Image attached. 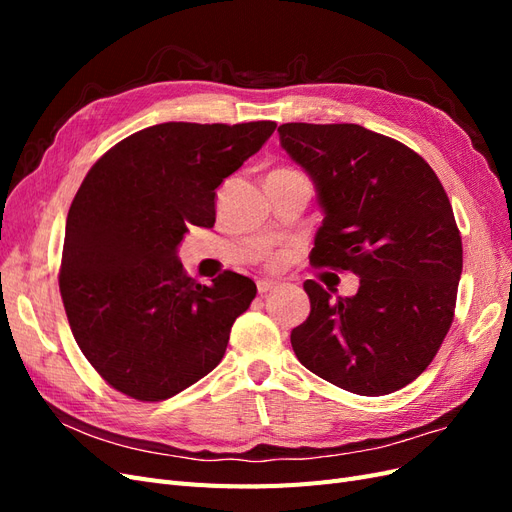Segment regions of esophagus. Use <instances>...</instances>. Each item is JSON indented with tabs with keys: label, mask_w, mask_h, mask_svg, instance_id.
I'll use <instances>...</instances> for the list:
<instances>
[{
	"label": "esophagus",
	"mask_w": 512,
	"mask_h": 512,
	"mask_svg": "<svg viewBox=\"0 0 512 512\" xmlns=\"http://www.w3.org/2000/svg\"><path fill=\"white\" fill-rule=\"evenodd\" d=\"M277 286H280L277 282H271V280H260V282H258V294H260V297H265L267 292L275 290Z\"/></svg>",
	"instance_id": "obj_1"
}]
</instances>
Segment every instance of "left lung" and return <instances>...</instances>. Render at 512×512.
Listing matches in <instances>:
<instances>
[{
	"mask_svg": "<svg viewBox=\"0 0 512 512\" xmlns=\"http://www.w3.org/2000/svg\"><path fill=\"white\" fill-rule=\"evenodd\" d=\"M277 132L324 213L309 260L361 277L354 297L303 284L312 312L292 329V350L344 391L404 389L433 361L455 314L463 250L442 183L418 153L356 123H284Z\"/></svg>",
	"mask_w": 512,
	"mask_h": 512,
	"instance_id": "8db88e82",
	"label": "left lung"
}]
</instances>
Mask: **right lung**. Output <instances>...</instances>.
<instances>
[{
    "label": "right lung",
    "mask_w": 512,
    "mask_h": 512,
    "mask_svg": "<svg viewBox=\"0 0 512 512\" xmlns=\"http://www.w3.org/2000/svg\"><path fill=\"white\" fill-rule=\"evenodd\" d=\"M275 121H168L123 138L91 166L66 222L59 292L98 374L138 401H162L218 367L250 277L198 284L177 247L213 228L215 190L269 141Z\"/></svg>",
    "instance_id": "add662e5"
}]
</instances>
